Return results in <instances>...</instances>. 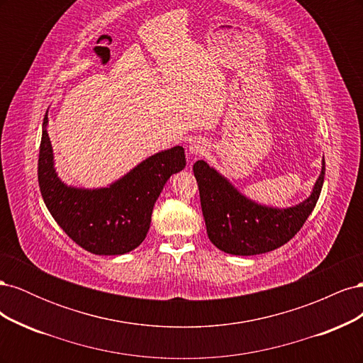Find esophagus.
I'll use <instances>...</instances> for the list:
<instances>
[{
  "mask_svg": "<svg viewBox=\"0 0 363 363\" xmlns=\"http://www.w3.org/2000/svg\"><path fill=\"white\" fill-rule=\"evenodd\" d=\"M206 151H207V145H206L204 140L195 139L194 142H191V145H189V155H191L192 157L203 156Z\"/></svg>",
  "mask_w": 363,
  "mask_h": 363,
  "instance_id": "esophagus-1",
  "label": "esophagus"
}]
</instances>
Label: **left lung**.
Segmentation results:
<instances>
[{"label":"left lung","instance_id":"8db88e82","mask_svg":"<svg viewBox=\"0 0 363 363\" xmlns=\"http://www.w3.org/2000/svg\"><path fill=\"white\" fill-rule=\"evenodd\" d=\"M325 162L312 195L289 208L263 207L240 195L223 175L203 160L194 163L201 211L211 242L224 252L252 256L268 252L291 240L309 218L323 189Z\"/></svg>","mask_w":363,"mask_h":363}]
</instances>
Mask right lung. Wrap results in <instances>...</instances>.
<instances>
[{
	"label": "right lung",
	"mask_w": 363,
	"mask_h": 363,
	"mask_svg": "<svg viewBox=\"0 0 363 363\" xmlns=\"http://www.w3.org/2000/svg\"><path fill=\"white\" fill-rule=\"evenodd\" d=\"M47 123L45 115L38 180L56 223L75 244L94 255L116 256L139 247L148 233L152 207L164 183L184 168V150L174 147L157 152L108 188L75 189L63 184L54 171Z\"/></svg>",
	"instance_id": "obj_1"
}]
</instances>
